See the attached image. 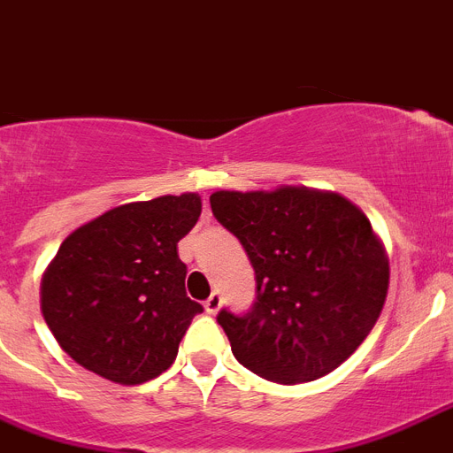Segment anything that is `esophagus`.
Returning <instances> with one entry per match:
<instances>
[{
    "label": "esophagus",
    "instance_id": "esophagus-1",
    "mask_svg": "<svg viewBox=\"0 0 453 453\" xmlns=\"http://www.w3.org/2000/svg\"><path fill=\"white\" fill-rule=\"evenodd\" d=\"M219 309H220V295L219 292H211V295L207 297V302H204V311H207L209 315H216L219 313Z\"/></svg>",
    "mask_w": 453,
    "mask_h": 453
}]
</instances>
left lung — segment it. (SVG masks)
I'll return each mask as SVG.
<instances>
[{
  "mask_svg": "<svg viewBox=\"0 0 453 453\" xmlns=\"http://www.w3.org/2000/svg\"><path fill=\"white\" fill-rule=\"evenodd\" d=\"M211 211L249 253L257 302L219 313L237 362L279 385L332 373L364 343L389 290V257L362 209L334 191H216Z\"/></svg>",
  "mask_w": 453,
  "mask_h": 453,
  "instance_id": "obj_1",
  "label": "left lung"
}]
</instances>
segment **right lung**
Segmentation results:
<instances>
[{
	"mask_svg": "<svg viewBox=\"0 0 453 453\" xmlns=\"http://www.w3.org/2000/svg\"><path fill=\"white\" fill-rule=\"evenodd\" d=\"M200 211L197 193L161 196L108 209L64 239L41 279V313L75 364L117 385L173 366L203 313L177 253Z\"/></svg>",
	"mask_w": 453,
	"mask_h": 453,
	"instance_id": "add662e5",
	"label": "right lung"
}]
</instances>
